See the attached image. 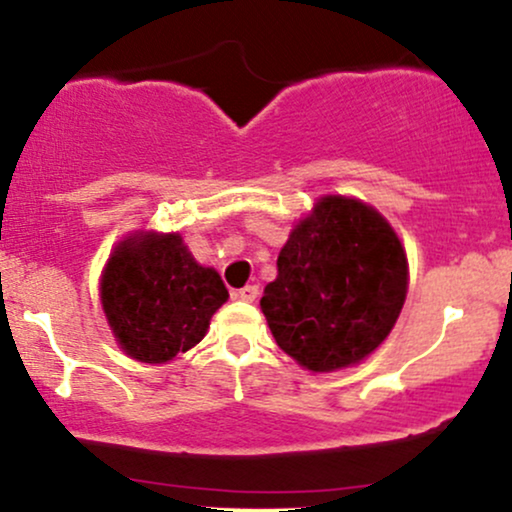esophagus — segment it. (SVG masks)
Returning a JSON list of instances; mask_svg holds the SVG:
<instances>
[{"label":"esophagus","mask_w":512,"mask_h":512,"mask_svg":"<svg viewBox=\"0 0 512 512\" xmlns=\"http://www.w3.org/2000/svg\"><path fill=\"white\" fill-rule=\"evenodd\" d=\"M257 293H260V289L257 286H243V289H236L231 293L233 298H238V301H245V303H252L257 298Z\"/></svg>","instance_id":"34e87169"}]
</instances>
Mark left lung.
<instances>
[{"label":"left lung","mask_w":512,"mask_h":512,"mask_svg":"<svg viewBox=\"0 0 512 512\" xmlns=\"http://www.w3.org/2000/svg\"><path fill=\"white\" fill-rule=\"evenodd\" d=\"M262 313L279 349L315 373L346 368L378 349L407 298V255L378 211L322 197L293 228Z\"/></svg>","instance_id":"obj_1"}]
</instances>
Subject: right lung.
<instances>
[{
    "label": "right lung",
    "mask_w": 512,
    "mask_h": 512,
    "mask_svg": "<svg viewBox=\"0 0 512 512\" xmlns=\"http://www.w3.org/2000/svg\"><path fill=\"white\" fill-rule=\"evenodd\" d=\"M228 291L199 267L178 233L129 238L105 267L101 301L117 342L144 363H166L202 342Z\"/></svg>",
    "instance_id": "right-lung-1"
}]
</instances>
